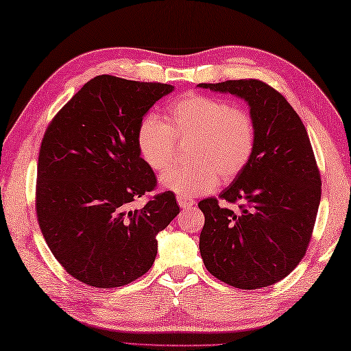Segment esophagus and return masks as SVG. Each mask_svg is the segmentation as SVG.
Returning a JSON list of instances; mask_svg holds the SVG:
<instances>
[{"instance_id": "obj_1", "label": "esophagus", "mask_w": 351, "mask_h": 351, "mask_svg": "<svg viewBox=\"0 0 351 351\" xmlns=\"http://www.w3.org/2000/svg\"><path fill=\"white\" fill-rule=\"evenodd\" d=\"M176 199H178V204H180V207H182V208H189V207H192L193 204H195V201L190 199V197L176 196Z\"/></svg>"}]
</instances>
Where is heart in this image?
I'll list each match as a JSON object with an SVG mask.
<instances>
[{
  "mask_svg": "<svg viewBox=\"0 0 351 351\" xmlns=\"http://www.w3.org/2000/svg\"><path fill=\"white\" fill-rule=\"evenodd\" d=\"M178 144H189L190 162L162 175V187L182 197L201 196L216 189L219 178L230 182L247 169L256 147V125L250 112L226 99L187 95L169 104L165 123L147 114L136 132L139 155L155 171L173 164Z\"/></svg>",
  "mask_w": 351,
  "mask_h": 351,
  "instance_id": "obj_1",
  "label": "heart"
}]
</instances>
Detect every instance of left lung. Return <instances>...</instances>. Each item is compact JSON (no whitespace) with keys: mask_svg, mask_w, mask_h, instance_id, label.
<instances>
[{"mask_svg":"<svg viewBox=\"0 0 351 351\" xmlns=\"http://www.w3.org/2000/svg\"><path fill=\"white\" fill-rule=\"evenodd\" d=\"M245 99L256 125L247 169L197 207L206 216L199 252L219 281L254 290L281 281L301 263L321 202V173L308 133L281 93L259 80L197 84Z\"/></svg>","mask_w":351,"mask_h":351,"instance_id":"8db88e82","label":"left lung"}]
</instances>
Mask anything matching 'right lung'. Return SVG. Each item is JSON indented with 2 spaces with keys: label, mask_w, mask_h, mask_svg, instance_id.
I'll use <instances>...</instances> for the list:
<instances>
[{
  "label": "right lung",
  "mask_w": 351,
  "mask_h": 351,
  "mask_svg": "<svg viewBox=\"0 0 351 351\" xmlns=\"http://www.w3.org/2000/svg\"><path fill=\"white\" fill-rule=\"evenodd\" d=\"M162 82L99 75L50 121L36 170L35 208L50 252L75 279L98 289L123 287L155 263L156 234L180 213L175 195L154 192L156 176L139 156L136 132Z\"/></svg>",
  "instance_id": "right-lung-1"
}]
</instances>
